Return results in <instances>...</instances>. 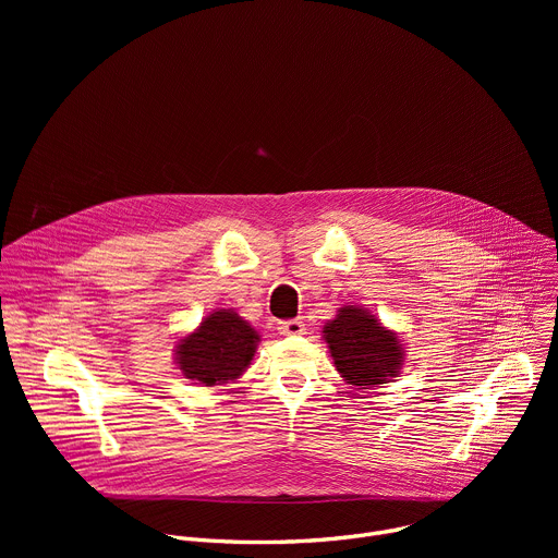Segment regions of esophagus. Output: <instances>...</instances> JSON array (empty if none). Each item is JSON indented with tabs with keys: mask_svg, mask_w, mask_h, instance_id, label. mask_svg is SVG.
I'll return each instance as SVG.
<instances>
[{
	"mask_svg": "<svg viewBox=\"0 0 558 558\" xmlns=\"http://www.w3.org/2000/svg\"><path fill=\"white\" fill-rule=\"evenodd\" d=\"M280 333L282 336H304L306 333V327L302 320H287V323H280Z\"/></svg>",
	"mask_w": 558,
	"mask_h": 558,
	"instance_id": "esophagus-1",
	"label": "esophagus"
}]
</instances>
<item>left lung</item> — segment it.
Listing matches in <instances>:
<instances>
[{
    "mask_svg": "<svg viewBox=\"0 0 558 558\" xmlns=\"http://www.w3.org/2000/svg\"><path fill=\"white\" fill-rule=\"evenodd\" d=\"M336 371L347 384L371 388L397 377L404 364L400 336L388 331L368 311L347 304L323 329Z\"/></svg>",
    "mask_w": 558,
    "mask_h": 558,
    "instance_id": "obj_1",
    "label": "left lung"
}]
</instances>
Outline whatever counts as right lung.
<instances>
[{
  "mask_svg": "<svg viewBox=\"0 0 558 558\" xmlns=\"http://www.w3.org/2000/svg\"><path fill=\"white\" fill-rule=\"evenodd\" d=\"M258 342L260 336L247 320L231 308H218L177 342L174 360L194 384H227L247 371Z\"/></svg>",
  "mask_w": 558,
  "mask_h": 558,
  "instance_id": "right-lung-1",
  "label": "right lung"
}]
</instances>
